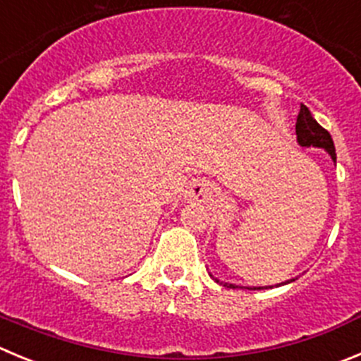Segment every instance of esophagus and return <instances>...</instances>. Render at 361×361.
I'll return each instance as SVG.
<instances>
[{
	"label": "esophagus",
	"mask_w": 361,
	"mask_h": 361,
	"mask_svg": "<svg viewBox=\"0 0 361 361\" xmlns=\"http://www.w3.org/2000/svg\"><path fill=\"white\" fill-rule=\"evenodd\" d=\"M208 196H210V187L203 180L190 181L187 190H185V200L190 201V203H204Z\"/></svg>",
	"instance_id": "esophagus-1"
}]
</instances>
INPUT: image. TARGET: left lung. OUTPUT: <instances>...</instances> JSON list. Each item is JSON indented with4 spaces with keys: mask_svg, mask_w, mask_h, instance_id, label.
Here are the masks:
<instances>
[{
    "mask_svg": "<svg viewBox=\"0 0 361 361\" xmlns=\"http://www.w3.org/2000/svg\"><path fill=\"white\" fill-rule=\"evenodd\" d=\"M295 135H298V142L301 144V146L322 147V149L328 151V153L331 154L333 160L336 161L335 144H333L331 135H329L328 130H324L317 121L313 119L312 114H310V110L306 109L305 104H301V110H299L298 123H295ZM224 287L237 288L235 285H228V283H224Z\"/></svg>",
    "mask_w": 361,
    "mask_h": 361,
    "instance_id": "left-lung-1",
    "label": "left lung"
}]
</instances>
